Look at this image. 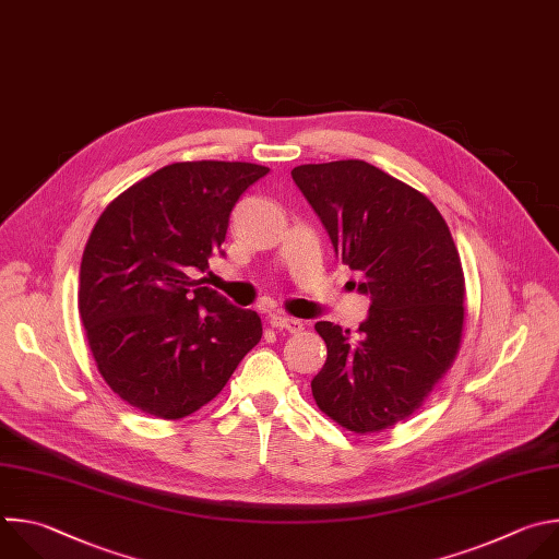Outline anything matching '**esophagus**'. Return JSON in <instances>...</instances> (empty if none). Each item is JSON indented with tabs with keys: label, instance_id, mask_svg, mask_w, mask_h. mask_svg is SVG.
<instances>
[{
	"label": "esophagus",
	"instance_id": "1",
	"mask_svg": "<svg viewBox=\"0 0 559 559\" xmlns=\"http://www.w3.org/2000/svg\"><path fill=\"white\" fill-rule=\"evenodd\" d=\"M269 323H271L273 328H277V330H288V332H301V330H304V323H301L299 319L286 317V314H280V312L271 314V317H269Z\"/></svg>",
	"mask_w": 559,
	"mask_h": 559
}]
</instances>
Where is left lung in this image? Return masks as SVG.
<instances>
[{
	"label": "left lung",
	"mask_w": 559,
	"mask_h": 559,
	"mask_svg": "<svg viewBox=\"0 0 559 559\" xmlns=\"http://www.w3.org/2000/svg\"><path fill=\"white\" fill-rule=\"evenodd\" d=\"M290 176L372 299L357 340L330 321L314 323L328 357L312 399L348 431H383L423 405L461 350L459 249L425 193L366 160L299 165Z\"/></svg>",
	"instance_id": "obj_1"
}]
</instances>
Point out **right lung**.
Masks as SVG:
<instances>
[{
    "label": "right lung",
    "mask_w": 559,
    "mask_h": 559,
    "mask_svg": "<svg viewBox=\"0 0 559 559\" xmlns=\"http://www.w3.org/2000/svg\"><path fill=\"white\" fill-rule=\"evenodd\" d=\"M269 167L167 165L111 200L87 238L79 314L103 381L132 407L178 420L213 401L262 340L255 310L195 273L222 253L229 215Z\"/></svg>",
    "instance_id": "right-lung-1"
}]
</instances>
